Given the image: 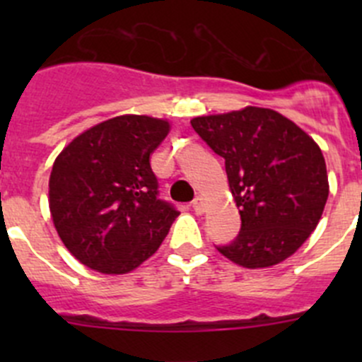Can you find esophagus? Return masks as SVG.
I'll use <instances>...</instances> for the list:
<instances>
[{
	"mask_svg": "<svg viewBox=\"0 0 362 362\" xmlns=\"http://www.w3.org/2000/svg\"><path fill=\"white\" fill-rule=\"evenodd\" d=\"M192 208L196 210V214H203L204 211V199L202 196H196L194 202H192Z\"/></svg>",
	"mask_w": 362,
	"mask_h": 362,
	"instance_id": "1",
	"label": "esophagus"
}]
</instances>
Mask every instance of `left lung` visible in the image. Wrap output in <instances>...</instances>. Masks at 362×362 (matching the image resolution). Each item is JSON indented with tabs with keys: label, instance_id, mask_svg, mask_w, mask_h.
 <instances>
[{
	"label": "left lung",
	"instance_id": "left-lung-1",
	"mask_svg": "<svg viewBox=\"0 0 362 362\" xmlns=\"http://www.w3.org/2000/svg\"><path fill=\"white\" fill-rule=\"evenodd\" d=\"M191 126L224 158L240 208L242 231L217 250L249 269L291 257L317 228L329 196L326 160L315 140L272 108L194 117Z\"/></svg>",
	"mask_w": 362,
	"mask_h": 362
}]
</instances>
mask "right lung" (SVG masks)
Here are the masks:
<instances>
[{
    "label": "right lung",
    "instance_id": "obj_1",
    "mask_svg": "<svg viewBox=\"0 0 362 362\" xmlns=\"http://www.w3.org/2000/svg\"><path fill=\"white\" fill-rule=\"evenodd\" d=\"M168 133V119L126 113L80 133L54 160V228L83 266L124 275L166 238L178 211L158 199L151 156Z\"/></svg>",
    "mask_w": 362,
    "mask_h": 362
}]
</instances>
